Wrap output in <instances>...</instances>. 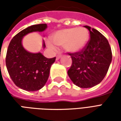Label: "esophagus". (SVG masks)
<instances>
[{
	"label": "esophagus",
	"mask_w": 121,
	"mask_h": 121,
	"mask_svg": "<svg viewBox=\"0 0 121 121\" xmlns=\"http://www.w3.org/2000/svg\"><path fill=\"white\" fill-rule=\"evenodd\" d=\"M62 56V54H60V55H58L57 56H56V60H59L60 58V57Z\"/></svg>",
	"instance_id": "1"
}]
</instances>
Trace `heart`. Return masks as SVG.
I'll use <instances>...</instances> for the list:
<instances>
[{
  "mask_svg": "<svg viewBox=\"0 0 121 121\" xmlns=\"http://www.w3.org/2000/svg\"><path fill=\"white\" fill-rule=\"evenodd\" d=\"M89 39V33L84 28H73L60 30L51 37L52 43L57 47H65L66 50L76 52L86 46ZM48 47L54 49L55 47L50 41H47Z\"/></svg>",
  "mask_w": 121,
  "mask_h": 121,
  "instance_id": "1",
  "label": "heart"
}]
</instances>
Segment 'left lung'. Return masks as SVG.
Masks as SVG:
<instances>
[{
    "label": "left lung",
    "instance_id": "obj_1",
    "mask_svg": "<svg viewBox=\"0 0 121 121\" xmlns=\"http://www.w3.org/2000/svg\"><path fill=\"white\" fill-rule=\"evenodd\" d=\"M84 27L89 30L90 38L80 51L68 53L72 65L67 73L76 86L88 88L104 78L112 62V52L108 41L101 33L88 26Z\"/></svg>",
    "mask_w": 121,
    "mask_h": 121
}]
</instances>
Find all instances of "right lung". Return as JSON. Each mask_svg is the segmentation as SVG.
<instances>
[{"mask_svg": "<svg viewBox=\"0 0 121 121\" xmlns=\"http://www.w3.org/2000/svg\"><path fill=\"white\" fill-rule=\"evenodd\" d=\"M47 26V24L32 25L19 32L9 43L6 56L7 70L12 81L21 89L38 91L47 81L50 67L56 57L47 58L40 52H29L21 43L25 35L32 32H43ZM43 47H45V42Z\"/></svg>", "mask_w": 121, "mask_h": 121, "instance_id": "1", "label": "right lung"}]
</instances>
